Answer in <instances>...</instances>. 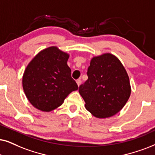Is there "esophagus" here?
Masks as SVG:
<instances>
[{
	"label": "esophagus",
	"instance_id": "34e87169",
	"mask_svg": "<svg viewBox=\"0 0 155 155\" xmlns=\"http://www.w3.org/2000/svg\"><path fill=\"white\" fill-rule=\"evenodd\" d=\"M76 84H77L78 87H79L80 84H81V81L80 79H77V80H76Z\"/></svg>",
	"mask_w": 155,
	"mask_h": 155
}]
</instances>
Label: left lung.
Returning <instances> with one entry per match:
<instances>
[{"mask_svg": "<svg viewBox=\"0 0 155 155\" xmlns=\"http://www.w3.org/2000/svg\"><path fill=\"white\" fill-rule=\"evenodd\" d=\"M87 76L79 89L86 109L100 119L118 113L131 94L128 74L119 58L109 53L93 57Z\"/></svg>", "mask_w": 155, "mask_h": 155, "instance_id": "8db88e82", "label": "left lung"}]
</instances>
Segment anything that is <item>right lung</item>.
<instances>
[{"instance_id": "add662e5", "label": "right lung", "mask_w": 155, "mask_h": 155, "mask_svg": "<svg viewBox=\"0 0 155 155\" xmlns=\"http://www.w3.org/2000/svg\"><path fill=\"white\" fill-rule=\"evenodd\" d=\"M69 55L51 46L41 51L31 61L23 76V88L35 108L51 111L60 107L78 85L67 65Z\"/></svg>"}]
</instances>
